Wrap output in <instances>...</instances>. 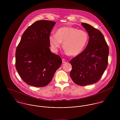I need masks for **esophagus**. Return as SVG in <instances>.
I'll use <instances>...</instances> for the list:
<instances>
[{"mask_svg":"<svg viewBox=\"0 0 120 120\" xmlns=\"http://www.w3.org/2000/svg\"><path fill=\"white\" fill-rule=\"evenodd\" d=\"M62 62L63 63H67L68 62V60H66L65 59H62Z\"/></svg>","mask_w":120,"mask_h":120,"instance_id":"34e87169","label":"esophagus"}]
</instances>
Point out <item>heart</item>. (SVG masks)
<instances>
[{"mask_svg": "<svg viewBox=\"0 0 120 120\" xmlns=\"http://www.w3.org/2000/svg\"><path fill=\"white\" fill-rule=\"evenodd\" d=\"M88 41V35L85 31L68 27L57 30L56 33H51L49 41L52 49L57 52L63 41L65 51L71 55L79 54L85 48Z\"/></svg>", "mask_w": 120, "mask_h": 120, "instance_id": "obj_1", "label": "heart"}]
</instances>
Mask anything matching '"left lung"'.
Listing matches in <instances>:
<instances>
[{
    "instance_id": "obj_1",
    "label": "left lung",
    "mask_w": 120,
    "mask_h": 120,
    "mask_svg": "<svg viewBox=\"0 0 120 120\" xmlns=\"http://www.w3.org/2000/svg\"><path fill=\"white\" fill-rule=\"evenodd\" d=\"M89 36L86 49L70 61V75L77 85L95 84L101 78L108 64L109 49L103 34L90 25L82 23Z\"/></svg>"
}]
</instances>
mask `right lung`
<instances>
[{
  "instance_id": "obj_1",
  "label": "right lung",
  "mask_w": 120,
  "mask_h": 120,
  "mask_svg": "<svg viewBox=\"0 0 120 120\" xmlns=\"http://www.w3.org/2000/svg\"><path fill=\"white\" fill-rule=\"evenodd\" d=\"M56 22H35L22 35L16 51V68L21 79L35 87L47 86L62 60L49 49V36Z\"/></svg>"
}]
</instances>
